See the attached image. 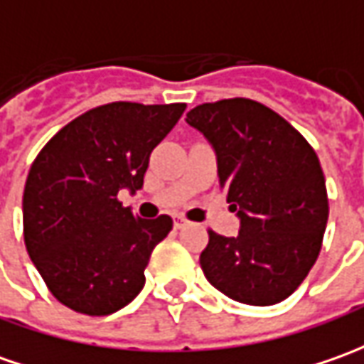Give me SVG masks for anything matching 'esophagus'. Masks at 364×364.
<instances>
[{"label":"esophagus","mask_w":364,"mask_h":364,"mask_svg":"<svg viewBox=\"0 0 364 364\" xmlns=\"http://www.w3.org/2000/svg\"><path fill=\"white\" fill-rule=\"evenodd\" d=\"M173 225H175V229H183V227H187V225H189V221H187L185 217H179V215H177V217H175V221H173Z\"/></svg>","instance_id":"1"}]
</instances>
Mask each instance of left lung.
Returning <instances> with one entry per match:
<instances>
[{
	"label": "left lung",
	"instance_id": "1",
	"mask_svg": "<svg viewBox=\"0 0 364 364\" xmlns=\"http://www.w3.org/2000/svg\"><path fill=\"white\" fill-rule=\"evenodd\" d=\"M217 153L219 185L241 219L235 237L209 229L199 263L233 301H285L315 265L328 219L325 175L315 149L279 113L253 99L203 103L187 113Z\"/></svg>",
	"mask_w": 364,
	"mask_h": 364
}]
</instances>
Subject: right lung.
Segmentation results:
<instances>
[{
  "label": "right lung",
  "mask_w": 364,
  "mask_h": 364,
  "mask_svg": "<svg viewBox=\"0 0 364 364\" xmlns=\"http://www.w3.org/2000/svg\"><path fill=\"white\" fill-rule=\"evenodd\" d=\"M185 107L99 105L69 121L37 153L23 189V239L61 305L103 317L139 295L151 253L173 219H139L117 195L143 187L151 151Z\"/></svg>",
  "instance_id": "right-lung-1"
}]
</instances>
